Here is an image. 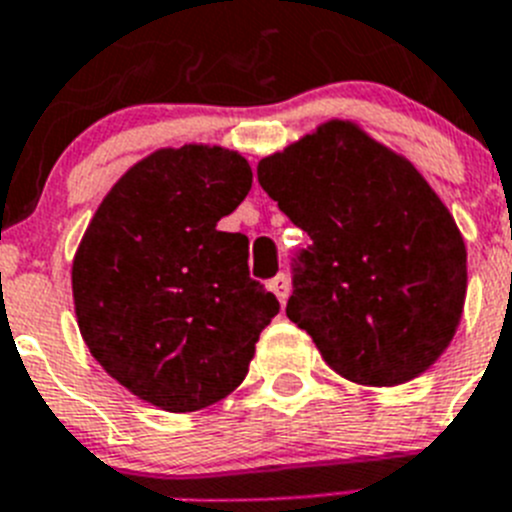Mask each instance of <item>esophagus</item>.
<instances>
[{"instance_id":"obj_1","label":"esophagus","mask_w":512,"mask_h":512,"mask_svg":"<svg viewBox=\"0 0 512 512\" xmlns=\"http://www.w3.org/2000/svg\"><path fill=\"white\" fill-rule=\"evenodd\" d=\"M270 291L278 296V301H281V304H286L288 293H291V286H288V275L286 273L275 275L273 281H270Z\"/></svg>"}]
</instances>
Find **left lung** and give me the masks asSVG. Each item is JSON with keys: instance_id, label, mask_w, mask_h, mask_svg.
<instances>
[{"instance_id": "left-lung-1", "label": "left lung", "mask_w": 512, "mask_h": 512, "mask_svg": "<svg viewBox=\"0 0 512 512\" xmlns=\"http://www.w3.org/2000/svg\"><path fill=\"white\" fill-rule=\"evenodd\" d=\"M262 190L311 244L286 314L327 366L366 386L415 379L459 327L466 247L407 159L332 121L257 164Z\"/></svg>"}]
</instances>
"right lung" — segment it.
<instances>
[{
    "instance_id": "right-lung-1",
    "label": "right lung",
    "mask_w": 512,
    "mask_h": 512,
    "mask_svg": "<svg viewBox=\"0 0 512 512\" xmlns=\"http://www.w3.org/2000/svg\"><path fill=\"white\" fill-rule=\"evenodd\" d=\"M250 188L237 151H154L105 195L74 257L87 348L118 384L167 412L203 410L237 389L281 311L250 278L247 237L216 229Z\"/></svg>"
}]
</instances>
